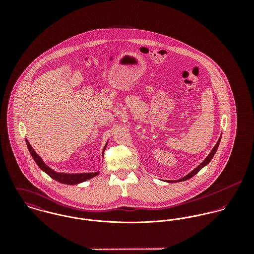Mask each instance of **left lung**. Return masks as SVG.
Masks as SVG:
<instances>
[{"label": "left lung", "instance_id": "left-lung-1", "mask_svg": "<svg viewBox=\"0 0 254 254\" xmlns=\"http://www.w3.org/2000/svg\"><path fill=\"white\" fill-rule=\"evenodd\" d=\"M220 141H221V136H220V138H219V140H218L217 143H216V145H214V147L212 148V150L210 151V153L207 155V157L196 167V168H194L192 171H190L189 174H187L186 176H184L183 178L181 179H179V180H174V181H166L168 182V183H176V182H183L186 181V180H189V179H190L191 177H193L199 170H201L204 166H206L209 162H210V160L213 158V156H214V154L216 153V150H217L218 146H219V144H220Z\"/></svg>", "mask_w": 254, "mask_h": 254}]
</instances>
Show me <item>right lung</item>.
Instances as JSON below:
<instances>
[{
    "mask_svg": "<svg viewBox=\"0 0 254 254\" xmlns=\"http://www.w3.org/2000/svg\"><path fill=\"white\" fill-rule=\"evenodd\" d=\"M26 145L28 147V150L30 152V154L32 155L34 161L36 162L37 165L40 167L41 170H43L45 173H47L51 178H53L54 180L56 181L60 182L62 184H66V185H76V184H79V183H82V182L87 181L97 175H99L100 171H97V172H91V173H63V172H57L55 170H53L51 167H49L44 161L43 159L41 158L40 155H38L36 151L33 149V147L31 146V145L29 144L28 140L26 139ZM108 145V142L105 145L104 149H103V153L106 149Z\"/></svg>",
    "mask_w": 254,
    "mask_h": 254,
    "instance_id": "1",
    "label": "right lung"
}]
</instances>
